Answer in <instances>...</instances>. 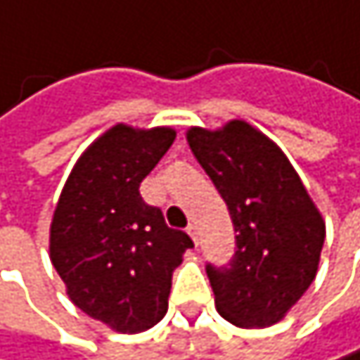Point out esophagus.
<instances>
[{"mask_svg":"<svg viewBox=\"0 0 360 360\" xmlns=\"http://www.w3.org/2000/svg\"><path fill=\"white\" fill-rule=\"evenodd\" d=\"M188 234L192 236V240L198 245V226L196 224H190V228H188Z\"/></svg>","mask_w":360,"mask_h":360,"instance_id":"34e87169","label":"esophagus"}]
</instances>
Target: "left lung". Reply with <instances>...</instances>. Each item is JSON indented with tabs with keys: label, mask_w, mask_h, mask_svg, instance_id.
<instances>
[{
	"label": "left lung",
	"mask_w": 360,
	"mask_h": 360,
	"mask_svg": "<svg viewBox=\"0 0 360 360\" xmlns=\"http://www.w3.org/2000/svg\"><path fill=\"white\" fill-rule=\"evenodd\" d=\"M186 139L236 232L230 268H207L217 312L240 329L276 325L316 278L325 219L285 151L249 122L190 126Z\"/></svg>",
	"instance_id": "1"
}]
</instances>
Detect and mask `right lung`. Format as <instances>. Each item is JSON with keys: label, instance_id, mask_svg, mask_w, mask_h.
Instances as JSON below:
<instances>
[{"label": "right lung", "instance_id": "1", "mask_svg": "<svg viewBox=\"0 0 360 360\" xmlns=\"http://www.w3.org/2000/svg\"><path fill=\"white\" fill-rule=\"evenodd\" d=\"M174 136L172 126L113 124L82 151L54 207L48 249L65 293L117 333L164 319L172 270L194 247L139 194Z\"/></svg>", "mask_w": 360, "mask_h": 360}]
</instances>
